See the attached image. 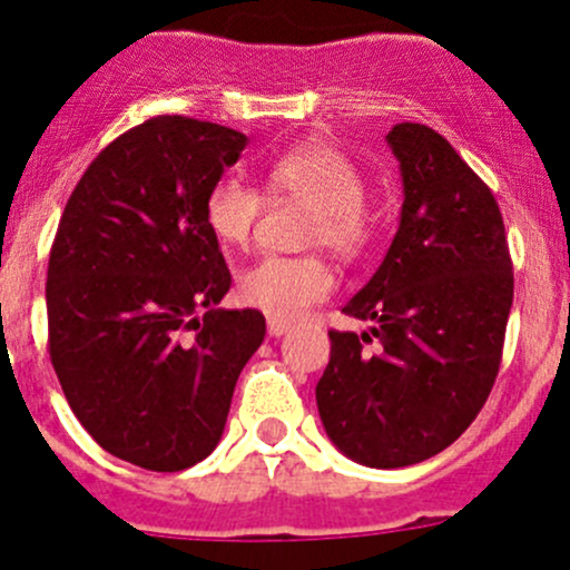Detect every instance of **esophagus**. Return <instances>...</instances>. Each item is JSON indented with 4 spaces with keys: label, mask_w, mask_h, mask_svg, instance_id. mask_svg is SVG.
I'll list each match as a JSON object with an SVG mask.
<instances>
[{
    "label": "esophagus",
    "mask_w": 570,
    "mask_h": 570,
    "mask_svg": "<svg viewBox=\"0 0 570 570\" xmlns=\"http://www.w3.org/2000/svg\"><path fill=\"white\" fill-rule=\"evenodd\" d=\"M286 331H289V323H284V320H275V317L267 320V334L269 336H284Z\"/></svg>",
    "instance_id": "esophagus-1"
}]
</instances>
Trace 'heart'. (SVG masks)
I'll return each instance as SVG.
<instances>
[{
  "label": "heart",
  "instance_id": "b5f03b06",
  "mask_svg": "<svg viewBox=\"0 0 570 570\" xmlns=\"http://www.w3.org/2000/svg\"><path fill=\"white\" fill-rule=\"evenodd\" d=\"M264 184L273 197L312 206L303 234L306 247H328L342 258L367 247L373 223L364 206V180L334 147L303 145L284 153L269 164ZM203 214L219 245L242 247L262 214V195L242 178L225 175L208 189ZM236 292L247 306L292 323L334 292V269L317 256H264L242 269Z\"/></svg>",
  "mask_w": 570,
  "mask_h": 570
}]
</instances>
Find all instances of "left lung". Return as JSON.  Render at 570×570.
I'll list each match as a JSON object with an SVG mask.
<instances>
[{"instance_id":"1","label":"left lung","mask_w":570,"mask_h":570,"mask_svg":"<svg viewBox=\"0 0 570 570\" xmlns=\"http://www.w3.org/2000/svg\"><path fill=\"white\" fill-rule=\"evenodd\" d=\"M401 164V225L373 278L342 308L373 320L328 331L317 409L331 443L367 468H406L449 449L495 384L512 308L499 203L438 130L386 132Z\"/></svg>"}]
</instances>
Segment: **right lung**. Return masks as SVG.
Segmentation results:
<instances>
[{"mask_svg": "<svg viewBox=\"0 0 570 570\" xmlns=\"http://www.w3.org/2000/svg\"><path fill=\"white\" fill-rule=\"evenodd\" d=\"M245 145L189 116L141 121L94 158L55 234L52 367L82 429L147 471H186L217 449L264 342L262 312L217 308L230 269L203 214Z\"/></svg>", "mask_w": 570, "mask_h": 570, "instance_id": "1", "label": "right lung"}]
</instances>
